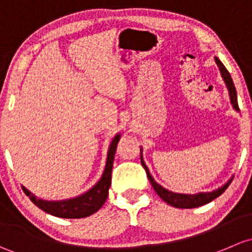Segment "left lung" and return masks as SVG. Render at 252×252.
I'll return each instance as SVG.
<instances>
[{
  "mask_svg": "<svg viewBox=\"0 0 252 252\" xmlns=\"http://www.w3.org/2000/svg\"><path fill=\"white\" fill-rule=\"evenodd\" d=\"M215 61H216L217 66H219L220 71H221L223 80H224V82H225V86H227L228 92H229L230 103L233 104V108L238 111L239 110V107H238V100H237V91H235V87H234V84H233L232 77H230L228 70L225 69V66L223 65L222 62L220 61L217 57L215 58ZM141 152H142V149H141ZM141 162H142V165H143L145 172H147L148 180L150 181V183H152L153 188H154V190L157 191L158 195H159L160 198L165 201V203H167L168 205H171V206H173V207H180V209H193V207H198V206H201V205L210 203V201H212L214 199H216L217 196L221 195L223 191L228 188V186H229L230 182H232V180H233V178H230V180L228 181L224 186H222L221 188L216 189V190L211 191V193H199V194L172 193V191L162 188L160 184H158L157 182H155L154 178H153L152 175H150L149 170H148V167L144 164L142 154H141Z\"/></svg>",
  "mask_w": 252,
  "mask_h": 252,
  "instance_id": "obj_1",
  "label": "left lung"
}]
</instances>
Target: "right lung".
Wrapping results in <instances>:
<instances>
[{
  "label": "right lung",
  "instance_id": "obj_1",
  "mask_svg": "<svg viewBox=\"0 0 252 252\" xmlns=\"http://www.w3.org/2000/svg\"><path fill=\"white\" fill-rule=\"evenodd\" d=\"M120 134H116L111 141L110 147L108 150L107 164H105L104 172L102 177L98 181L90 190L84 193L82 195L76 196L72 199L59 201H47L42 199H37L35 195L30 193L25 187H22L24 193L27 194L38 209L47 212L49 215H53L56 217L62 219H84V217L91 216L92 214L97 212L103 204L105 203L109 194V188L111 184V171H113L114 157H115L116 147H118Z\"/></svg>",
  "mask_w": 252,
  "mask_h": 252
}]
</instances>
